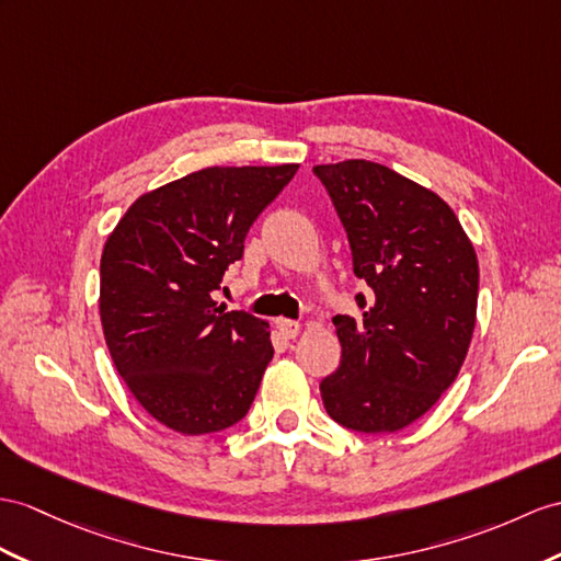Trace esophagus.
<instances>
[{
	"label": "esophagus",
	"mask_w": 561,
	"mask_h": 561,
	"mask_svg": "<svg viewBox=\"0 0 561 561\" xmlns=\"http://www.w3.org/2000/svg\"><path fill=\"white\" fill-rule=\"evenodd\" d=\"M276 325H278L280 335H283V337H288V340L297 337V333H299V323H297V321H290V319H278V321H276Z\"/></svg>",
	"instance_id": "1"
}]
</instances>
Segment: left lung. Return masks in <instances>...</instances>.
<instances>
[{"mask_svg": "<svg viewBox=\"0 0 561 561\" xmlns=\"http://www.w3.org/2000/svg\"><path fill=\"white\" fill-rule=\"evenodd\" d=\"M345 226L362 319L337 313V371L321 380L328 416L359 433H394L455 383L476 325L478 259L433 190L383 163L313 167Z\"/></svg>", "mask_w": 561, "mask_h": 561, "instance_id": "left-lung-1", "label": "left lung"}]
</instances>
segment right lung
<instances>
[{
  "mask_svg": "<svg viewBox=\"0 0 561 561\" xmlns=\"http://www.w3.org/2000/svg\"><path fill=\"white\" fill-rule=\"evenodd\" d=\"M299 163L211 167L130 204L100 264L116 371L149 416L183 435L233 426L273 357L268 323L214 302L244 236Z\"/></svg>",
  "mask_w": 561,
  "mask_h": 561,
  "instance_id": "right-lung-1",
  "label": "right lung"
}]
</instances>
